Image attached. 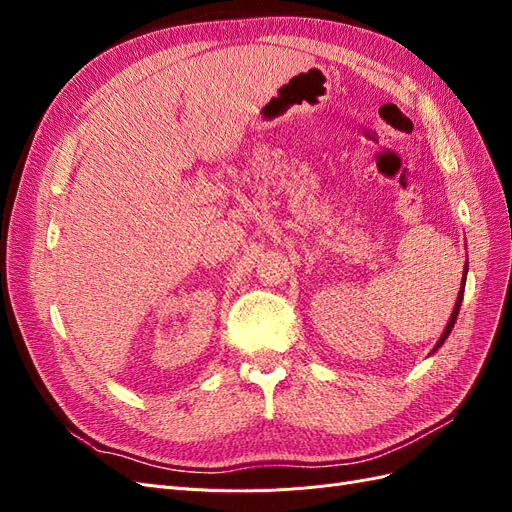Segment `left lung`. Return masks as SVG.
Instances as JSON below:
<instances>
[{
	"label": "left lung",
	"instance_id": "1",
	"mask_svg": "<svg viewBox=\"0 0 512 512\" xmlns=\"http://www.w3.org/2000/svg\"><path fill=\"white\" fill-rule=\"evenodd\" d=\"M466 275H468V262H466V267H463V277H461V290H459V297H457V303H455V309H453V314H451V318H448V324H446V329H444V333H442V337L438 339V344L433 346V350L431 352H436L442 344H444V339L451 335V331H453V327H455V320H457V314H459V307H461V301H463V290H466Z\"/></svg>",
	"mask_w": 512,
	"mask_h": 512
}]
</instances>
